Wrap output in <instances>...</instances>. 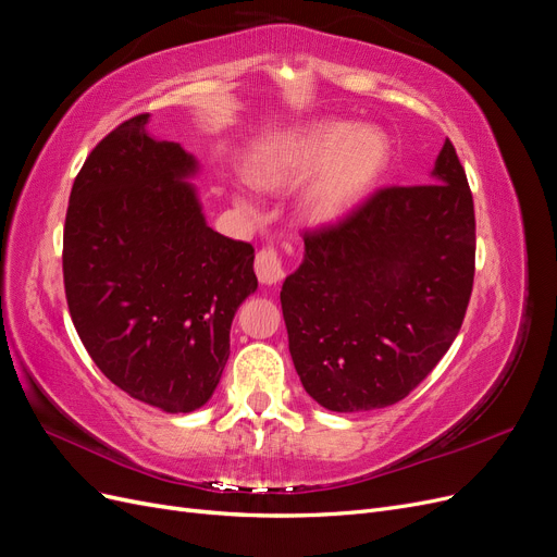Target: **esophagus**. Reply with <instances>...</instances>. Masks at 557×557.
<instances>
[{
    "label": "esophagus",
    "mask_w": 557,
    "mask_h": 557,
    "mask_svg": "<svg viewBox=\"0 0 557 557\" xmlns=\"http://www.w3.org/2000/svg\"><path fill=\"white\" fill-rule=\"evenodd\" d=\"M256 274L264 285L278 283L285 276V262H283L281 250H276L274 246L260 248L256 256Z\"/></svg>",
    "instance_id": "1"
}]
</instances>
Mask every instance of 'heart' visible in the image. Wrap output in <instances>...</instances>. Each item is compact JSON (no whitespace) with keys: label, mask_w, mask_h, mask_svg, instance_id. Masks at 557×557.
Returning <instances> with one entry per match:
<instances>
[{"label":"heart","mask_w":557,"mask_h":557,"mask_svg":"<svg viewBox=\"0 0 557 557\" xmlns=\"http://www.w3.org/2000/svg\"><path fill=\"white\" fill-rule=\"evenodd\" d=\"M387 144L372 127L350 132L344 123H320L276 144L262 146L248 174L260 188L278 190L309 178L299 193L297 211L311 225L344 218L369 190L385 166ZM248 209V201L239 197Z\"/></svg>","instance_id":"1"}]
</instances>
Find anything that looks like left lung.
<instances>
[{
    "instance_id": "1",
    "label": "left lung",
    "mask_w": 557,
    "mask_h": 557,
    "mask_svg": "<svg viewBox=\"0 0 557 557\" xmlns=\"http://www.w3.org/2000/svg\"><path fill=\"white\" fill-rule=\"evenodd\" d=\"M432 183L383 185L336 223L305 230L281 307L305 391L330 411L407 397L458 336L474 285L476 218L450 139Z\"/></svg>"
}]
</instances>
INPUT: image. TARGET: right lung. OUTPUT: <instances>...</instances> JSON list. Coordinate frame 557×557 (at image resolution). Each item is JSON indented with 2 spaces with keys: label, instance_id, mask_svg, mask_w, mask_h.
Segmentation results:
<instances>
[{
  "label": "right lung",
  "instance_id": "1",
  "mask_svg": "<svg viewBox=\"0 0 557 557\" xmlns=\"http://www.w3.org/2000/svg\"><path fill=\"white\" fill-rule=\"evenodd\" d=\"M111 129L74 178L62 274L74 327L102 374L170 413L207 404L230 358L234 311L256 293V248L213 232L183 178L193 156Z\"/></svg>",
  "mask_w": 557,
  "mask_h": 557
}]
</instances>
